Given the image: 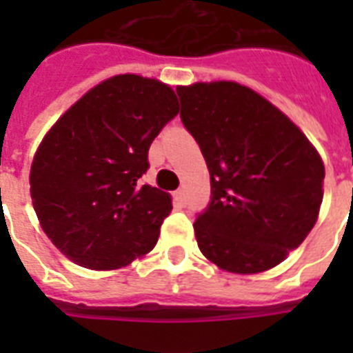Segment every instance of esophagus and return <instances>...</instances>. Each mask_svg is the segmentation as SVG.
I'll return each instance as SVG.
<instances>
[{
  "label": "esophagus",
  "instance_id": "esophagus-1",
  "mask_svg": "<svg viewBox=\"0 0 353 353\" xmlns=\"http://www.w3.org/2000/svg\"><path fill=\"white\" fill-rule=\"evenodd\" d=\"M174 198H176V201L179 205H185L187 203V196H185V190H181V188H179V190H176V192H174Z\"/></svg>",
  "mask_w": 353,
  "mask_h": 353
}]
</instances>
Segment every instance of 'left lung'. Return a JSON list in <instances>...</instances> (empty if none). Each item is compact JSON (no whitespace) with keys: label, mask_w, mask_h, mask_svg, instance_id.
I'll list each match as a JSON object with an SVG mask.
<instances>
[{"label":"left lung","mask_w":353,"mask_h":353,"mask_svg":"<svg viewBox=\"0 0 353 353\" xmlns=\"http://www.w3.org/2000/svg\"><path fill=\"white\" fill-rule=\"evenodd\" d=\"M183 126L210 174V201L194 221L199 251L251 274L301 245L323 203L324 165L284 113L236 82L177 88Z\"/></svg>","instance_id":"left-lung-1"}]
</instances>
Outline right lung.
Wrapping results in <instances>:
<instances>
[{
    "mask_svg": "<svg viewBox=\"0 0 353 353\" xmlns=\"http://www.w3.org/2000/svg\"><path fill=\"white\" fill-rule=\"evenodd\" d=\"M177 113L166 84L117 74L47 133L30 166V198L41 229L69 260L110 271L154 249L172 198L141 177L150 144Z\"/></svg>",
    "mask_w": 353,
    "mask_h": 353,
    "instance_id": "obj_1",
    "label": "right lung"
}]
</instances>
